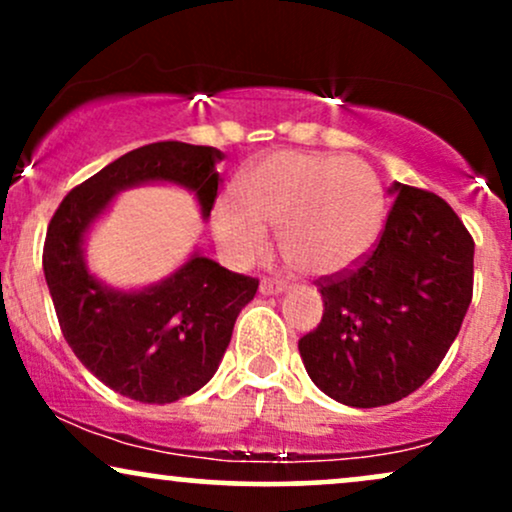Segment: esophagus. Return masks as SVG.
Instances as JSON below:
<instances>
[{
  "mask_svg": "<svg viewBox=\"0 0 512 512\" xmlns=\"http://www.w3.org/2000/svg\"><path fill=\"white\" fill-rule=\"evenodd\" d=\"M281 291H286L284 281H279V279H262V284H260L262 296H276V293H281Z\"/></svg>",
  "mask_w": 512,
  "mask_h": 512,
  "instance_id": "esophagus-1",
  "label": "esophagus"
}]
</instances>
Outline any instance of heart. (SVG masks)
Instances as JSON below:
<instances>
[{"mask_svg": "<svg viewBox=\"0 0 512 512\" xmlns=\"http://www.w3.org/2000/svg\"><path fill=\"white\" fill-rule=\"evenodd\" d=\"M238 187L240 199L221 197L211 211V231L233 264L262 257L272 226L293 269L337 276L366 260L383 233V185L358 158L274 151L252 163Z\"/></svg>", "mask_w": 512, "mask_h": 512, "instance_id": "b5f03b06", "label": "heart"}]
</instances>
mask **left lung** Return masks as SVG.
Instances as JSON below:
<instances>
[{"label":"left lung","mask_w":512,"mask_h":512,"mask_svg":"<svg viewBox=\"0 0 512 512\" xmlns=\"http://www.w3.org/2000/svg\"><path fill=\"white\" fill-rule=\"evenodd\" d=\"M383 236L351 272L320 281L325 313L298 342L310 380L346 407L419 390L472 303L474 240L445 199L395 182Z\"/></svg>","instance_id":"left-lung-1"}]
</instances>
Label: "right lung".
Instances as JSON below:
<instances>
[{
  "label": "right lung",
  "instance_id": "add662e5",
  "mask_svg": "<svg viewBox=\"0 0 512 512\" xmlns=\"http://www.w3.org/2000/svg\"><path fill=\"white\" fill-rule=\"evenodd\" d=\"M219 161L214 146H139L74 187L48 226L43 269L64 339L101 383L134 402L170 404L207 385L260 281L192 252L156 284L113 289L88 269L86 236L117 192L149 182L185 187L207 219Z\"/></svg>",
  "mask_w": 512,
  "mask_h": 512
}]
</instances>
